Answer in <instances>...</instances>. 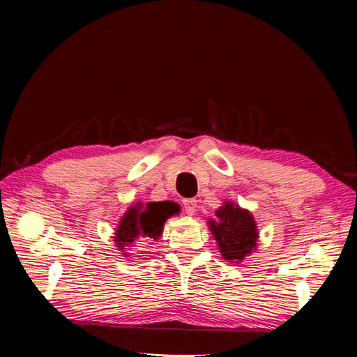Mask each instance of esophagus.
Segmentation results:
<instances>
[{
  "mask_svg": "<svg viewBox=\"0 0 357 357\" xmlns=\"http://www.w3.org/2000/svg\"><path fill=\"white\" fill-rule=\"evenodd\" d=\"M183 207H185L188 214H193L197 210V199L195 198H185L183 199Z\"/></svg>",
  "mask_w": 357,
  "mask_h": 357,
  "instance_id": "obj_1",
  "label": "esophagus"
}]
</instances>
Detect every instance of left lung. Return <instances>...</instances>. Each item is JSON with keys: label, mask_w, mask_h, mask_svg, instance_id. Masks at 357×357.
<instances>
[{"label": "left lung", "mask_w": 357, "mask_h": 357, "mask_svg": "<svg viewBox=\"0 0 357 357\" xmlns=\"http://www.w3.org/2000/svg\"><path fill=\"white\" fill-rule=\"evenodd\" d=\"M218 220H210V229L222 256L229 262H241L256 247L257 231L252 214L238 205L225 202L215 211Z\"/></svg>", "instance_id": "1"}]
</instances>
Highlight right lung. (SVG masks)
<instances>
[{"mask_svg": "<svg viewBox=\"0 0 357 357\" xmlns=\"http://www.w3.org/2000/svg\"><path fill=\"white\" fill-rule=\"evenodd\" d=\"M178 211V205L171 201L147 202L146 205L138 202L126 211L119 223L114 236L116 245L125 253L123 248L134 244L138 238L158 240L165 220Z\"/></svg>", "mask_w": 357, "mask_h": 357, "instance_id": "right-lung-1", "label": "right lung"}]
</instances>
